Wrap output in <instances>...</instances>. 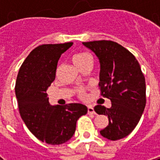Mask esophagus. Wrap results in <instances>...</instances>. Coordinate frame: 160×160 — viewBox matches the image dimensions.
I'll return each mask as SVG.
<instances>
[{
	"label": "esophagus",
	"instance_id": "34e87169",
	"mask_svg": "<svg viewBox=\"0 0 160 160\" xmlns=\"http://www.w3.org/2000/svg\"><path fill=\"white\" fill-rule=\"evenodd\" d=\"M87 109L89 114H95V110H94V108H93L92 105H88Z\"/></svg>",
	"mask_w": 160,
	"mask_h": 160
}]
</instances>
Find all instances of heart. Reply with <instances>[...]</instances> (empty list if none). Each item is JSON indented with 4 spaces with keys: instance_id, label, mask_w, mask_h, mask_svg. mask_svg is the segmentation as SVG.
<instances>
[{
    "instance_id": "b5f03b06",
    "label": "heart",
    "mask_w": 160,
    "mask_h": 160,
    "mask_svg": "<svg viewBox=\"0 0 160 160\" xmlns=\"http://www.w3.org/2000/svg\"><path fill=\"white\" fill-rule=\"evenodd\" d=\"M72 60L74 64L77 66L79 69L83 70L86 67H89L92 65L93 59L92 56L90 53H88L86 51H80L73 55ZM60 71V68L57 69V74ZM77 95L80 98H85V90L84 87H80L77 89Z\"/></svg>"
}]
</instances>
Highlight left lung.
<instances>
[{
  "instance_id": "left-lung-1",
  "label": "left lung",
  "mask_w": 160,
  "mask_h": 160,
  "mask_svg": "<svg viewBox=\"0 0 160 160\" xmlns=\"http://www.w3.org/2000/svg\"><path fill=\"white\" fill-rule=\"evenodd\" d=\"M96 55L100 64V95L111 100L108 109L98 105L95 111L108 116L103 137L118 140L129 135L139 123L146 104L145 79L134 55L112 41L83 42Z\"/></svg>"
}]
</instances>
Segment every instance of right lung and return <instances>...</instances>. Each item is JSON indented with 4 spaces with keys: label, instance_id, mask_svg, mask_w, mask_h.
I'll return each instance as SVG.
<instances>
[{
    "label": "right lung",
    "instance_id": "add662e5",
    "mask_svg": "<svg viewBox=\"0 0 160 160\" xmlns=\"http://www.w3.org/2000/svg\"><path fill=\"white\" fill-rule=\"evenodd\" d=\"M72 45L37 46L24 60L16 78L15 90L21 119L37 139L52 145L68 141L78 119L87 113V107L81 104L52 106L46 93L55 80L60 55Z\"/></svg>",
    "mask_w": 160,
    "mask_h": 160
}]
</instances>
